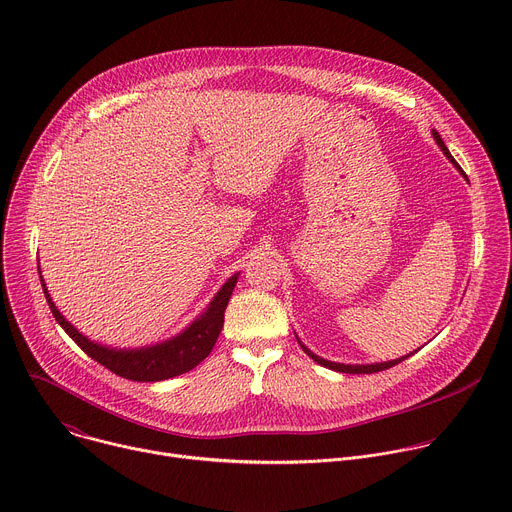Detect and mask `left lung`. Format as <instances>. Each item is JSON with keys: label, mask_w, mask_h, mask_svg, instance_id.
I'll list each match as a JSON object with an SVG mask.
<instances>
[{"label": "left lung", "mask_w": 512, "mask_h": 512, "mask_svg": "<svg viewBox=\"0 0 512 512\" xmlns=\"http://www.w3.org/2000/svg\"><path fill=\"white\" fill-rule=\"evenodd\" d=\"M433 133V139L437 141V145H440L442 148V152L446 154V158L460 170V166L456 164V160L452 158V154H450V150L446 148V143H444V139L440 137V133H437L435 129L431 131ZM462 172V170H460ZM298 342H300V346L304 348V352L308 354V356H312L318 364H322V367H326V369H332V371H336V373H350V375H371V373H379V371H385V369H391V367H395V364H399L401 360H405V358H409L411 354H407V356H401V358H397V360H389V362H375V364H340V362H332V360H326V358H322V356H318V354H314L312 350H308L304 344H302V340L298 338Z\"/></svg>", "instance_id": "left-lung-1"}]
</instances>
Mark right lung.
<instances>
[{"instance_id": "1", "label": "right lung", "mask_w": 512, "mask_h": 512, "mask_svg": "<svg viewBox=\"0 0 512 512\" xmlns=\"http://www.w3.org/2000/svg\"><path fill=\"white\" fill-rule=\"evenodd\" d=\"M237 279H239V273L229 277L227 283L218 289V294L208 304L206 312L200 314L182 334H178L166 342L154 344V346L127 350V348H109V346L97 344V342L89 340L87 336H83L70 322H66V318L54 306L48 289H46V283L42 279V273H40L46 302L52 310V316L62 326V330L72 340H75L91 358L101 362L105 369H109L111 373H115L123 379L137 381V383L166 381V379L184 375V373L192 371L194 367H198V364L210 354L218 334H221V330H223L225 310L231 300L233 289L237 285Z\"/></svg>"}]
</instances>
